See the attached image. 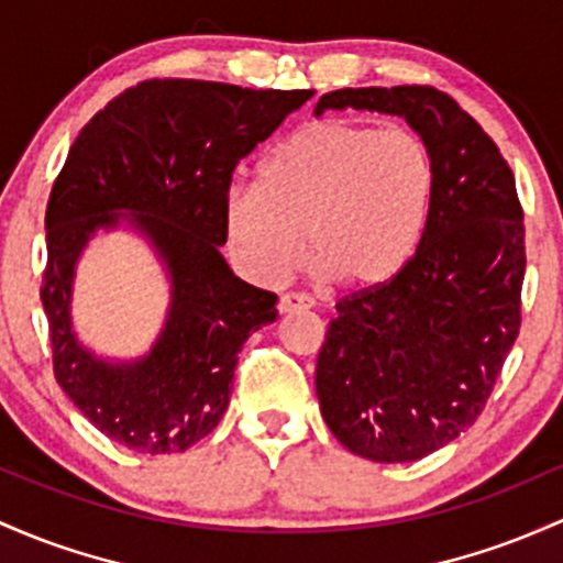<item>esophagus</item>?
Segmentation results:
<instances>
[{"instance_id": "1", "label": "esophagus", "mask_w": 563, "mask_h": 563, "mask_svg": "<svg viewBox=\"0 0 563 563\" xmlns=\"http://www.w3.org/2000/svg\"><path fill=\"white\" fill-rule=\"evenodd\" d=\"M314 301L307 294H283L280 301H277V310L280 314H291V312H301L310 310Z\"/></svg>"}]
</instances>
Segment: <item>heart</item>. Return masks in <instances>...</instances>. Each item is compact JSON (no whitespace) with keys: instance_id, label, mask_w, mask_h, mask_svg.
I'll list each match as a JSON object with an SVG mask.
<instances>
[{"instance_id":"b5f03b06","label":"heart","mask_w":563,"mask_h":563,"mask_svg":"<svg viewBox=\"0 0 563 563\" xmlns=\"http://www.w3.org/2000/svg\"><path fill=\"white\" fill-rule=\"evenodd\" d=\"M432 195L435 163L417 131L320 120L272 146L258 187L230 197L227 238L256 280L291 275L310 251L342 288L372 291L411 262Z\"/></svg>"}]
</instances>
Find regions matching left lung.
<instances>
[{"label": "left lung", "mask_w": 563, "mask_h": 563, "mask_svg": "<svg viewBox=\"0 0 563 563\" xmlns=\"http://www.w3.org/2000/svg\"><path fill=\"white\" fill-rule=\"evenodd\" d=\"M406 117L428 141L435 195L398 275L336 301L318 355L320 411L336 441L374 462H413L484 411L521 329L523 208L492 135L430 85L344 88L325 109Z\"/></svg>", "instance_id": "8db88e82"}]
</instances>
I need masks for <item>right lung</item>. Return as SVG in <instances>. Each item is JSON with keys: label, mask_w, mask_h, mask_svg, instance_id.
Masks as SVG:
<instances>
[{"label": "right lung", "mask_w": 563, "mask_h": 563, "mask_svg": "<svg viewBox=\"0 0 563 563\" xmlns=\"http://www.w3.org/2000/svg\"><path fill=\"white\" fill-rule=\"evenodd\" d=\"M310 98L312 90L146 79L109 101L74 139L47 200L40 296L55 382L120 446L176 454L224 417L240 347L277 318V296L240 280L219 253L232 176ZM120 218L151 234L174 277L169 325L131 367L96 362L68 323L73 262L98 225Z\"/></svg>", "instance_id": "add662e5"}]
</instances>
